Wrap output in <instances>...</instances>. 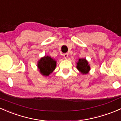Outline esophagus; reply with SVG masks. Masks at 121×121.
Instances as JSON below:
<instances>
[{
    "label": "esophagus",
    "instance_id": "obj_1",
    "mask_svg": "<svg viewBox=\"0 0 121 121\" xmlns=\"http://www.w3.org/2000/svg\"><path fill=\"white\" fill-rule=\"evenodd\" d=\"M63 56H64V58H65V59H67L68 57V53H64V54H63Z\"/></svg>",
    "mask_w": 121,
    "mask_h": 121
}]
</instances>
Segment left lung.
<instances>
[{
    "mask_svg": "<svg viewBox=\"0 0 121 121\" xmlns=\"http://www.w3.org/2000/svg\"><path fill=\"white\" fill-rule=\"evenodd\" d=\"M77 69L79 70L82 74H87L90 70V66L88 64V61L84 58L79 59L77 63Z\"/></svg>",
    "mask_w": 121,
    "mask_h": 121,
    "instance_id": "left-lung-1",
    "label": "left lung"
}]
</instances>
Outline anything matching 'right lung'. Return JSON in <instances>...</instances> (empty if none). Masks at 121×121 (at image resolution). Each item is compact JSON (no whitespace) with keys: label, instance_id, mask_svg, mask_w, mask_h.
Returning a JSON list of instances; mask_svg holds the SVG:
<instances>
[{"label":"right lung","instance_id":"obj_1","mask_svg":"<svg viewBox=\"0 0 121 121\" xmlns=\"http://www.w3.org/2000/svg\"><path fill=\"white\" fill-rule=\"evenodd\" d=\"M56 61L49 56H45L38 62V69L41 74L44 76H48L55 69Z\"/></svg>","mask_w":121,"mask_h":121}]
</instances>
